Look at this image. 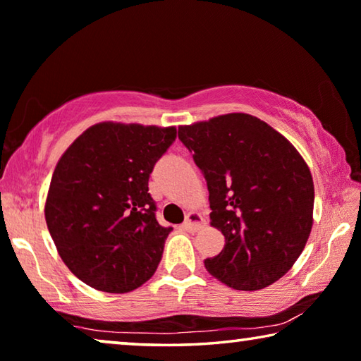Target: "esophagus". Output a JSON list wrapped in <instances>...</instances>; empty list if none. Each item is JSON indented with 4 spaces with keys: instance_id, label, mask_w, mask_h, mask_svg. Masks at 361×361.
I'll return each mask as SVG.
<instances>
[{
    "instance_id": "esophagus-1",
    "label": "esophagus",
    "mask_w": 361,
    "mask_h": 361,
    "mask_svg": "<svg viewBox=\"0 0 361 361\" xmlns=\"http://www.w3.org/2000/svg\"><path fill=\"white\" fill-rule=\"evenodd\" d=\"M203 224H204L203 216L197 211H190L187 214V221L184 222V226H182V227L188 230V232H197L198 228L203 227Z\"/></svg>"
}]
</instances>
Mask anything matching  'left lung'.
Instances as JSON below:
<instances>
[{
	"label": "left lung",
	"instance_id": "8db88e82",
	"mask_svg": "<svg viewBox=\"0 0 361 361\" xmlns=\"http://www.w3.org/2000/svg\"><path fill=\"white\" fill-rule=\"evenodd\" d=\"M208 182L211 227L224 250L204 267L224 285L257 291L298 261L314 226V179L285 135L247 114L179 126Z\"/></svg>",
	"mask_w": 361,
	"mask_h": 361
}]
</instances>
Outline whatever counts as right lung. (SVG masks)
I'll return each instance as SVG.
<instances>
[{
    "label": "right lung",
    "instance_id": "right-lung-1",
    "mask_svg": "<svg viewBox=\"0 0 361 361\" xmlns=\"http://www.w3.org/2000/svg\"><path fill=\"white\" fill-rule=\"evenodd\" d=\"M174 139V126L102 121L57 161L46 224L63 264L87 286L129 293L155 274L173 228L155 219L149 177Z\"/></svg>",
    "mask_w": 361,
    "mask_h": 361
}]
</instances>
